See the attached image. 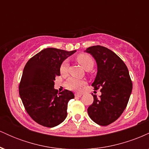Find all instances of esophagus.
I'll return each instance as SVG.
<instances>
[{"instance_id":"esophagus-1","label":"esophagus","mask_w":149,"mask_h":149,"mask_svg":"<svg viewBox=\"0 0 149 149\" xmlns=\"http://www.w3.org/2000/svg\"><path fill=\"white\" fill-rule=\"evenodd\" d=\"M81 96H82L81 93H76V94H75V97H80Z\"/></svg>"}]
</instances>
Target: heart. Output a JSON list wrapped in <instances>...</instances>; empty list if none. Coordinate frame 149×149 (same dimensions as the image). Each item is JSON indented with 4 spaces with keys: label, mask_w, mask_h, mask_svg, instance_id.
<instances>
[{
    "label": "heart",
    "mask_w": 149,
    "mask_h": 149,
    "mask_svg": "<svg viewBox=\"0 0 149 149\" xmlns=\"http://www.w3.org/2000/svg\"><path fill=\"white\" fill-rule=\"evenodd\" d=\"M76 61L79 64L81 65L82 67L86 71L92 69L95 65V60L90 54L86 53H81L78 54L76 57ZM68 64L67 61H63L59 67V71L62 76H66L68 73ZM86 85V82L83 80L76 79L74 78H70L66 81V87L68 89L71 90H76V91H80L85 85Z\"/></svg>",
    "instance_id": "obj_1"
}]
</instances>
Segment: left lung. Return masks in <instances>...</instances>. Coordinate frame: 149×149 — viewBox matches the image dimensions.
<instances>
[{
  "mask_svg": "<svg viewBox=\"0 0 149 149\" xmlns=\"http://www.w3.org/2000/svg\"><path fill=\"white\" fill-rule=\"evenodd\" d=\"M85 52L95 58L97 73L92 84L95 90L101 88L102 95H95L88 109L90 118L100 125L116 121L127 107L132 90V83L123 61L111 49L101 45L88 47Z\"/></svg>",
  "mask_w": 149,
  "mask_h": 149,
  "instance_id": "1",
  "label": "left lung"
}]
</instances>
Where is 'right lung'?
Returning a JSON list of instances; mask_svg holds the SVG:
<instances>
[{"mask_svg":"<svg viewBox=\"0 0 149 149\" xmlns=\"http://www.w3.org/2000/svg\"><path fill=\"white\" fill-rule=\"evenodd\" d=\"M76 50L46 48L27 61L19 86L26 111L37 123L47 127L58 125L67 116L68 102L74 98L71 91L58 92L54 88L55 77L60 76L64 59Z\"/></svg>","mask_w":149,"mask_h":149,"instance_id":"right-lung-1","label":"right lung"}]
</instances>
